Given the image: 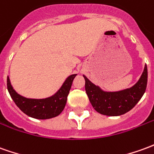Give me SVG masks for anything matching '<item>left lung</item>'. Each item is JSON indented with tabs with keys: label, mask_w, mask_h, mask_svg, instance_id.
Listing matches in <instances>:
<instances>
[{
	"label": "left lung",
	"mask_w": 154,
	"mask_h": 154,
	"mask_svg": "<svg viewBox=\"0 0 154 154\" xmlns=\"http://www.w3.org/2000/svg\"><path fill=\"white\" fill-rule=\"evenodd\" d=\"M85 78V90L93 108L97 112L107 116H120L133 108L144 94L148 82V68L145 65L143 72L133 87L119 92H104Z\"/></svg>",
	"instance_id": "1"
}]
</instances>
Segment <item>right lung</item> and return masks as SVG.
I'll use <instances>...</instances> for the list:
<instances>
[{
	"label": "right lung",
	"mask_w": 154,
	"mask_h": 154,
	"mask_svg": "<svg viewBox=\"0 0 154 154\" xmlns=\"http://www.w3.org/2000/svg\"><path fill=\"white\" fill-rule=\"evenodd\" d=\"M77 74L67 77L57 93L44 99L26 98L18 94L11 84L7 77V89L14 103L25 114L36 119H48L58 116L66 106L67 96Z\"/></svg>",
	"instance_id": "add662e5"
}]
</instances>
